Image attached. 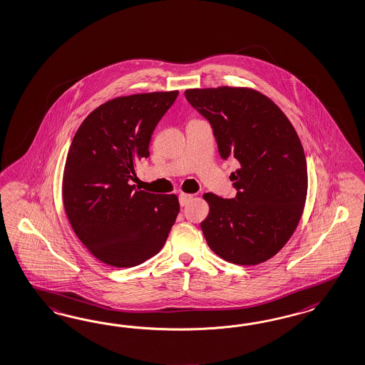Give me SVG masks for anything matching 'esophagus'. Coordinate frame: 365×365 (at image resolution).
I'll use <instances>...</instances> for the list:
<instances>
[{"instance_id":"34e87169","label":"esophagus","mask_w":365,"mask_h":365,"mask_svg":"<svg viewBox=\"0 0 365 365\" xmlns=\"http://www.w3.org/2000/svg\"><path fill=\"white\" fill-rule=\"evenodd\" d=\"M178 200H180V205H181V207H185L187 204H189V202L193 200V196H192V195H187V193H180Z\"/></svg>"}]
</instances>
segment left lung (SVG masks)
Returning a JSON list of instances; mask_svg holds the SVG:
<instances>
[{
	"label": "left lung",
	"instance_id": "left-lung-1",
	"mask_svg": "<svg viewBox=\"0 0 365 365\" xmlns=\"http://www.w3.org/2000/svg\"><path fill=\"white\" fill-rule=\"evenodd\" d=\"M204 115L222 158L235 157L236 197L205 193L201 230L209 248L237 265L269 260L291 239L302 216L308 172L302 141L269 97L244 86L187 89Z\"/></svg>",
	"mask_w": 365,
	"mask_h": 365
}]
</instances>
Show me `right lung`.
Instances as JSON below:
<instances>
[{"instance_id":"obj_1","label":"right lung","mask_w":365,"mask_h":365,"mask_svg":"<svg viewBox=\"0 0 365 365\" xmlns=\"http://www.w3.org/2000/svg\"><path fill=\"white\" fill-rule=\"evenodd\" d=\"M178 91L115 97L96 108L74 135L63 178L66 217L97 260L130 268L164 247L180 204L176 195L135 189L138 161Z\"/></svg>"}]
</instances>
